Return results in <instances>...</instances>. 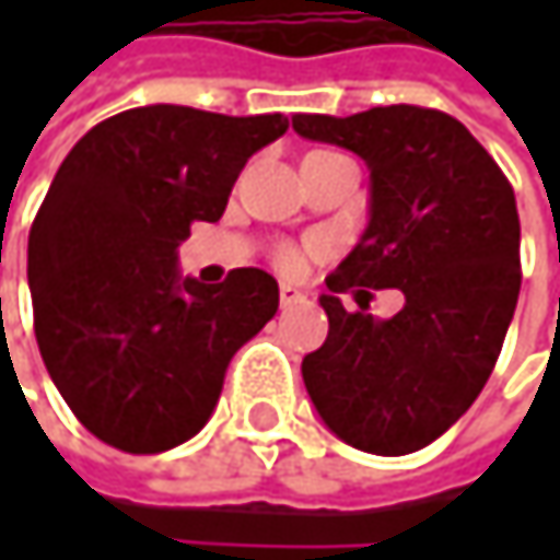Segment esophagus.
<instances>
[{
  "label": "esophagus",
  "instance_id": "obj_1",
  "mask_svg": "<svg viewBox=\"0 0 560 560\" xmlns=\"http://www.w3.org/2000/svg\"><path fill=\"white\" fill-rule=\"evenodd\" d=\"M301 301H304V291H301V288H294V284H281L279 288L281 307H294V304H301Z\"/></svg>",
  "mask_w": 560,
  "mask_h": 560
}]
</instances>
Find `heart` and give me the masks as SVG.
<instances>
[{
	"label": "heart",
	"instance_id": "b5f03b06",
	"mask_svg": "<svg viewBox=\"0 0 560 560\" xmlns=\"http://www.w3.org/2000/svg\"><path fill=\"white\" fill-rule=\"evenodd\" d=\"M276 262H279V269H284V272H294L301 266V253L294 246H281L279 253H276Z\"/></svg>",
	"mask_w": 560,
	"mask_h": 560
}]
</instances>
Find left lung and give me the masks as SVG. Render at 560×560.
I'll return each instance as SVG.
<instances>
[{
    "instance_id": "left-lung-1",
    "label": "left lung",
    "mask_w": 560,
    "mask_h": 560,
    "mask_svg": "<svg viewBox=\"0 0 560 560\" xmlns=\"http://www.w3.org/2000/svg\"><path fill=\"white\" fill-rule=\"evenodd\" d=\"M298 136L360 155L370 223L320 294L330 330L301 376L324 424L357 451L398 457L441 438L487 386L518 301V210L490 152L447 113L373 106L291 116ZM363 287H398L389 322ZM357 290L360 312L336 298Z\"/></svg>"
}]
</instances>
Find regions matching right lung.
<instances>
[{"label": "right lung", "mask_w": 560, "mask_h": 560, "mask_svg": "<svg viewBox=\"0 0 560 560\" xmlns=\"http://www.w3.org/2000/svg\"><path fill=\"white\" fill-rule=\"evenodd\" d=\"M281 113L139 106L93 126L57 168L28 236L35 337L57 392L100 441L162 454L217 408L233 353L279 311V281L184 279L190 223H217Z\"/></svg>", "instance_id": "right-lung-1"}]
</instances>
